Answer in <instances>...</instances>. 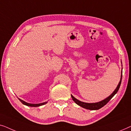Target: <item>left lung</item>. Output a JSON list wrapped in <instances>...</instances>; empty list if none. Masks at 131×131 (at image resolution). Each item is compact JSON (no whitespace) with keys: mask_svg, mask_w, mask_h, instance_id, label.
I'll return each mask as SVG.
<instances>
[{"mask_svg":"<svg viewBox=\"0 0 131 131\" xmlns=\"http://www.w3.org/2000/svg\"><path fill=\"white\" fill-rule=\"evenodd\" d=\"M122 73H121V80L119 82V84L117 85V87L116 89L115 90V91L113 92V93L111 94V95H110L108 97H107L106 99H105L104 100H103L102 101L99 102H97V103H85V102H81V101L77 100L76 98H75L72 95H71V97L72 99V100H73L76 104H77L79 106L82 107L84 108H86V109H88V110H99L100 109V108L103 107V106H105L107 103L109 101L111 100V99L113 97L114 95H115L117 93V92L118 91V90L120 88L121 84V81H122Z\"/></svg>","mask_w":131,"mask_h":131,"instance_id":"obj_1","label":"left lung"}]
</instances>
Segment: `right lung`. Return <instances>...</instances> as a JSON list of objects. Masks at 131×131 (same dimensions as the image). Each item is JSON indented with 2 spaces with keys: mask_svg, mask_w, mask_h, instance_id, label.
<instances>
[{
  "mask_svg": "<svg viewBox=\"0 0 131 131\" xmlns=\"http://www.w3.org/2000/svg\"><path fill=\"white\" fill-rule=\"evenodd\" d=\"M19 99L20 102L23 103V104L25 105V106H30V107H38V106H42V105L46 104V103H47V102H45V103H39V104H31V103H28L25 102H24V101L22 100L21 99Z\"/></svg>",
  "mask_w": 131,
  "mask_h": 131,
  "instance_id": "1",
  "label": "right lung"
}]
</instances>
